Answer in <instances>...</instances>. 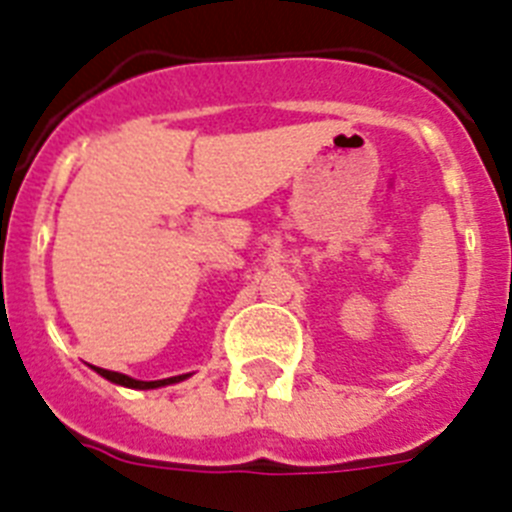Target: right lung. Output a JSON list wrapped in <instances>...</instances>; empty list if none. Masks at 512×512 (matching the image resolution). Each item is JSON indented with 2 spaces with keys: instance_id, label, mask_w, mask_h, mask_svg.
Wrapping results in <instances>:
<instances>
[{
  "instance_id": "right-lung-1",
  "label": "right lung",
  "mask_w": 512,
  "mask_h": 512,
  "mask_svg": "<svg viewBox=\"0 0 512 512\" xmlns=\"http://www.w3.org/2000/svg\"><path fill=\"white\" fill-rule=\"evenodd\" d=\"M91 370H94L96 375L104 377V380L114 382V385H122V388H132V390H155V388H165V385H176V382H183V380H186V377H191V372H188V375L165 377V380H135V377H130V375H122V372L104 370V367H94V365H91Z\"/></svg>"
}]
</instances>
